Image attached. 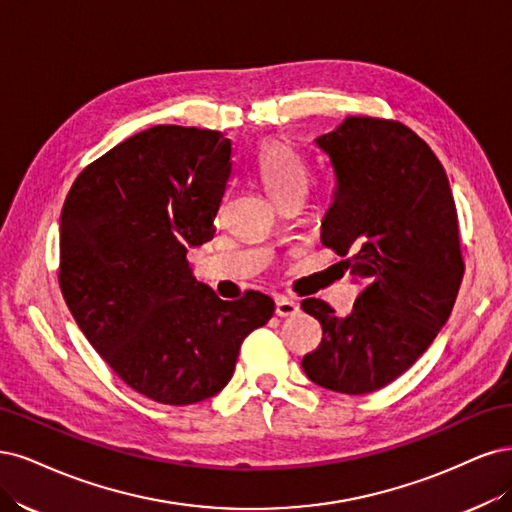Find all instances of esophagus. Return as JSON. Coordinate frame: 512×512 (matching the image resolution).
Instances as JSON below:
<instances>
[{"label":"esophagus","mask_w":512,"mask_h":512,"mask_svg":"<svg viewBox=\"0 0 512 512\" xmlns=\"http://www.w3.org/2000/svg\"><path fill=\"white\" fill-rule=\"evenodd\" d=\"M300 312V306L295 304L293 300H287V298H280L276 302V315L278 317H295Z\"/></svg>","instance_id":"34e87169"}]
</instances>
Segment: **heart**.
Wrapping results in <instances>:
<instances>
[{"label": "heart", "mask_w": 512, "mask_h": 512, "mask_svg": "<svg viewBox=\"0 0 512 512\" xmlns=\"http://www.w3.org/2000/svg\"><path fill=\"white\" fill-rule=\"evenodd\" d=\"M255 172L261 187L278 204L293 193H306L310 170L304 157L287 142L268 140L257 148Z\"/></svg>", "instance_id": "1"}]
</instances>
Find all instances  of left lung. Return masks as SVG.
Segmentation results:
<instances>
[{
    "instance_id": "obj_1",
    "label": "left lung",
    "mask_w": 512,
    "mask_h": 512,
    "mask_svg": "<svg viewBox=\"0 0 512 512\" xmlns=\"http://www.w3.org/2000/svg\"><path fill=\"white\" fill-rule=\"evenodd\" d=\"M336 176L321 242L346 257L361 293L349 317L302 302L323 327L302 370L329 391L364 395L404 374L447 323L464 276L447 172L402 123L349 117L319 136Z\"/></svg>"
}]
</instances>
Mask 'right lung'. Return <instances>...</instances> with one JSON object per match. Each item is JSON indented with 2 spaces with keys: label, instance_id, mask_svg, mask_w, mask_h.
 Returning <instances> with one entry per match:
<instances>
[{
  "label": "right lung",
  "instance_id": "1",
  "mask_svg": "<svg viewBox=\"0 0 512 512\" xmlns=\"http://www.w3.org/2000/svg\"><path fill=\"white\" fill-rule=\"evenodd\" d=\"M232 166L221 131L155 125L82 170L61 210L65 304L112 372L159 404L217 395L274 315L259 291L221 300L187 261L217 232Z\"/></svg>",
  "mask_w": 512,
  "mask_h": 512
}]
</instances>
